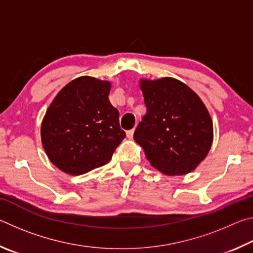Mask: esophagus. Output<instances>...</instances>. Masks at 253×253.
<instances>
[{"label":"esophagus","instance_id":"34e87169","mask_svg":"<svg viewBox=\"0 0 253 253\" xmlns=\"http://www.w3.org/2000/svg\"><path fill=\"white\" fill-rule=\"evenodd\" d=\"M134 131H135V129H130V130L126 131V135H127L128 138H129V139L132 138V136H134Z\"/></svg>","mask_w":253,"mask_h":253}]
</instances>
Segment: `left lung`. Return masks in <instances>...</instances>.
I'll list each match as a JSON object with an SVG mask.
<instances>
[{"instance_id":"1","label":"left lung","mask_w":253,"mask_h":253,"mask_svg":"<svg viewBox=\"0 0 253 253\" xmlns=\"http://www.w3.org/2000/svg\"><path fill=\"white\" fill-rule=\"evenodd\" d=\"M146 115L134 139L148 162L166 175H184L207 157L213 124L200 97L174 78L140 80Z\"/></svg>"}]
</instances>
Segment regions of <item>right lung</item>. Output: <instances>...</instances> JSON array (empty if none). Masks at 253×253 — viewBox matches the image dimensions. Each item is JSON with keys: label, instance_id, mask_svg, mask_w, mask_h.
I'll use <instances>...</instances> for the list:
<instances>
[{"label": "right lung", "instance_id": "right-lung-1", "mask_svg": "<svg viewBox=\"0 0 253 253\" xmlns=\"http://www.w3.org/2000/svg\"><path fill=\"white\" fill-rule=\"evenodd\" d=\"M109 81L79 77L51 102L41 125L49 160L62 172L81 175L107 164L125 131L110 104Z\"/></svg>", "mask_w": 253, "mask_h": 253}]
</instances>
